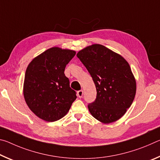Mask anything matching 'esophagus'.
<instances>
[{"mask_svg":"<svg viewBox=\"0 0 160 160\" xmlns=\"http://www.w3.org/2000/svg\"><path fill=\"white\" fill-rule=\"evenodd\" d=\"M78 96L80 97V98H81V97H82L83 96V90H79L78 91Z\"/></svg>","mask_w":160,"mask_h":160,"instance_id":"34e87169","label":"esophagus"}]
</instances>
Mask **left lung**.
I'll return each mask as SVG.
<instances>
[{
  "label": "left lung",
  "instance_id": "obj_1",
  "mask_svg": "<svg viewBox=\"0 0 160 160\" xmlns=\"http://www.w3.org/2000/svg\"><path fill=\"white\" fill-rule=\"evenodd\" d=\"M77 56L96 87V99L88 104L90 113L104 123L118 120L131 107L136 92V82L128 62L100 44L85 48Z\"/></svg>",
  "mask_w": 160,
  "mask_h": 160
}]
</instances>
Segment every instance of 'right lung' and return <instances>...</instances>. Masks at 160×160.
Instances as JSON below:
<instances>
[{
	"label": "right lung",
	"instance_id": "1",
	"mask_svg": "<svg viewBox=\"0 0 160 160\" xmlns=\"http://www.w3.org/2000/svg\"><path fill=\"white\" fill-rule=\"evenodd\" d=\"M75 51L53 47L34 58L26 70L24 97L29 109L48 122L58 121L68 112L77 98L64 74Z\"/></svg>",
	"mask_w": 160,
	"mask_h": 160
}]
</instances>
